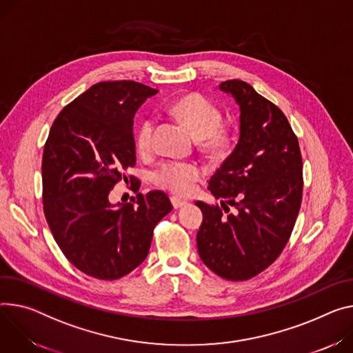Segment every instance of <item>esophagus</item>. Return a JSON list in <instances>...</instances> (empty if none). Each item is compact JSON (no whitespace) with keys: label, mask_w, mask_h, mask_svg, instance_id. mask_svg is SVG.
<instances>
[{"label":"esophagus","mask_w":353,"mask_h":353,"mask_svg":"<svg viewBox=\"0 0 353 353\" xmlns=\"http://www.w3.org/2000/svg\"><path fill=\"white\" fill-rule=\"evenodd\" d=\"M170 200H172V204H173V207H174L176 210L183 208L184 205H187V201H184V200H181V199H179V197H172Z\"/></svg>","instance_id":"esophagus-1"}]
</instances>
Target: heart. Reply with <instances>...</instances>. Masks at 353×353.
Returning a JSON list of instances; mask_svg holds the SVG:
<instances>
[{"label": "heart", "mask_w": 353, "mask_h": 353, "mask_svg": "<svg viewBox=\"0 0 353 353\" xmlns=\"http://www.w3.org/2000/svg\"><path fill=\"white\" fill-rule=\"evenodd\" d=\"M172 112L180 119L188 131L197 139H201V146L210 153H221L230 145L228 135L219 125L222 114L219 108L204 95L190 94L176 101ZM154 119L145 118L137 131V146L141 152H148L152 148ZM203 176V170L196 163L168 162L154 173V181L176 194H190L196 183Z\"/></svg>", "instance_id": "obj_1"}]
</instances>
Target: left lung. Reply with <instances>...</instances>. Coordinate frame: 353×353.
<instances>
[{
    "label": "left lung",
    "instance_id": "8db88e82",
    "mask_svg": "<svg viewBox=\"0 0 353 353\" xmlns=\"http://www.w3.org/2000/svg\"><path fill=\"white\" fill-rule=\"evenodd\" d=\"M218 88L239 107V141L214 173L208 190L221 206L197 201L203 222L197 249L204 265L222 279L242 281L269 268L294 228L303 197L299 139L279 107L242 80Z\"/></svg>",
    "mask_w": 353,
    "mask_h": 353
}]
</instances>
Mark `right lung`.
I'll list each match as a JSON object with an SVG mask.
<instances>
[{"mask_svg":"<svg viewBox=\"0 0 353 353\" xmlns=\"http://www.w3.org/2000/svg\"><path fill=\"white\" fill-rule=\"evenodd\" d=\"M157 90L121 80L103 81L60 111L42 159L43 211L61 252L83 273L115 280L149 253L153 228L173 205L163 191L112 204L110 191L137 162L134 117ZM132 190L138 181L130 177Z\"/></svg>","mask_w":353,"mask_h":353,"instance_id":"right-lung-1","label":"right lung"}]
</instances>
